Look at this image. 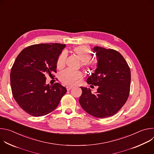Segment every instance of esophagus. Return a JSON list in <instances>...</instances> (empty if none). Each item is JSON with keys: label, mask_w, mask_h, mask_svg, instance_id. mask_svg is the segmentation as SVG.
Masks as SVG:
<instances>
[{"label": "esophagus", "mask_w": 154, "mask_h": 154, "mask_svg": "<svg viewBox=\"0 0 154 154\" xmlns=\"http://www.w3.org/2000/svg\"><path fill=\"white\" fill-rule=\"evenodd\" d=\"M72 88L71 86H66V89H67V90H68V91H69V90H71Z\"/></svg>", "instance_id": "obj_1"}]
</instances>
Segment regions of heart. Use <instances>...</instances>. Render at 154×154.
I'll use <instances>...</instances> for the list:
<instances>
[{"label": "heart", "instance_id": "obj_1", "mask_svg": "<svg viewBox=\"0 0 154 154\" xmlns=\"http://www.w3.org/2000/svg\"><path fill=\"white\" fill-rule=\"evenodd\" d=\"M72 52L81 61L83 67L89 66L91 64L90 60L91 58L92 52L88 46L83 45L75 47ZM66 58V54L63 52L60 55L57 62V67L58 69H61L64 68ZM82 78V75L81 73L79 72H72L68 70L63 71L60 75V81L63 83L69 86L77 85Z\"/></svg>", "mask_w": 154, "mask_h": 154}]
</instances>
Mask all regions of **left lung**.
<instances>
[{"label":"left lung","mask_w":154,"mask_h":154,"mask_svg":"<svg viewBox=\"0 0 154 154\" xmlns=\"http://www.w3.org/2000/svg\"><path fill=\"white\" fill-rule=\"evenodd\" d=\"M93 51L97 68L86 82L99 86L97 91L93 94L90 88L80 86L82 94L79 103L88 113L105 118L116 114L126 102L130 92V69L118 51L98 46Z\"/></svg>","instance_id":"obj_1"}]
</instances>
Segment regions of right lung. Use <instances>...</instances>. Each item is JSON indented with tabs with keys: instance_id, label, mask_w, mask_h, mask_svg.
Masks as SVG:
<instances>
[{
	"instance_id": "obj_1",
	"label": "right lung",
	"mask_w": 154,
	"mask_h": 154,
	"mask_svg": "<svg viewBox=\"0 0 154 154\" xmlns=\"http://www.w3.org/2000/svg\"><path fill=\"white\" fill-rule=\"evenodd\" d=\"M66 45L39 44L26 48L17 57L11 70L13 96L29 115H46L57 107L67 92L59 83L46 84V75L56 72L58 58Z\"/></svg>"
}]
</instances>
